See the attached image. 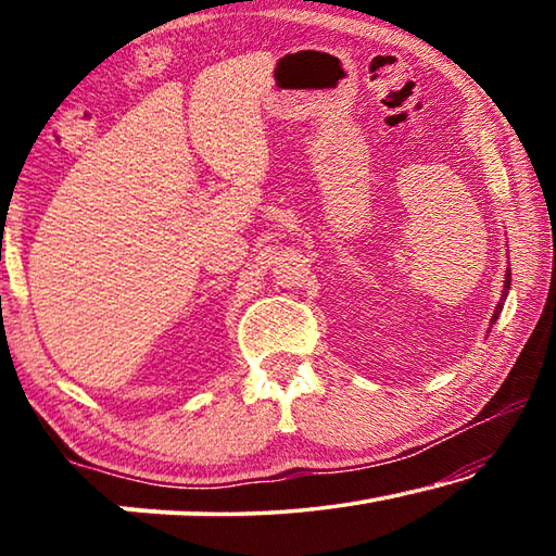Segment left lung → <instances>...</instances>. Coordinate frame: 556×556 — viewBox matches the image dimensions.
<instances>
[{
	"instance_id": "8db88e82",
	"label": "left lung",
	"mask_w": 556,
	"mask_h": 556,
	"mask_svg": "<svg viewBox=\"0 0 556 556\" xmlns=\"http://www.w3.org/2000/svg\"><path fill=\"white\" fill-rule=\"evenodd\" d=\"M507 289H510V269H507V275H505V289H503V296H501V301H497V306H495V314H493V318H491V324H495V318L501 316V312H503V301H505V296H507Z\"/></svg>"
}]
</instances>
